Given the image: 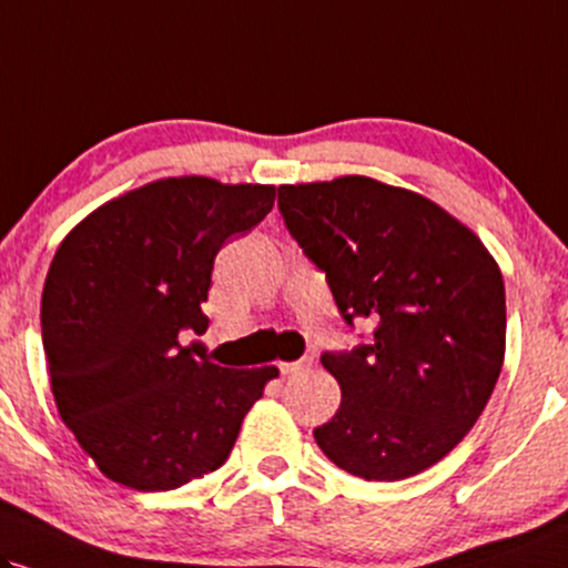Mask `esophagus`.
<instances>
[{"label":"esophagus","instance_id":"obj_1","mask_svg":"<svg viewBox=\"0 0 568 568\" xmlns=\"http://www.w3.org/2000/svg\"><path fill=\"white\" fill-rule=\"evenodd\" d=\"M313 366V358H300V361H290V363H278V371H282L284 376H290V374H300V371H307Z\"/></svg>","mask_w":568,"mask_h":568}]
</instances>
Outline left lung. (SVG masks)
<instances>
[{"label": "left lung", "mask_w": 568, "mask_h": 568, "mask_svg": "<svg viewBox=\"0 0 568 568\" xmlns=\"http://www.w3.org/2000/svg\"><path fill=\"white\" fill-rule=\"evenodd\" d=\"M282 219L368 345L324 353L342 403L313 437L368 481L413 477L477 424L506 355L503 273L471 229L366 176L278 186Z\"/></svg>", "instance_id": "obj_1"}]
</instances>
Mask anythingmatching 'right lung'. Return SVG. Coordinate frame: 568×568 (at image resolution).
Returning a JSON list of instances; mask_svg holds the SVG:
<instances>
[{
  "label": "right lung",
  "mask_w": 568,
  "mask_h": 568,
  "mask_svg": "<svg viewBox=\"0 0 568 568\" xmlns=\"http://www.w3.org/2000/svg\"><path fill=\"white\" fill-rule=\"evenodd\" d=\"M276 186L160 179L104 202L62 240L41 295L60 418L108 479L165 493L226 464L273 366L223 368L205 334L219 250L271 213Z\"/></svg>",
  "instance_id": "obj_1"
}]
</instances>
